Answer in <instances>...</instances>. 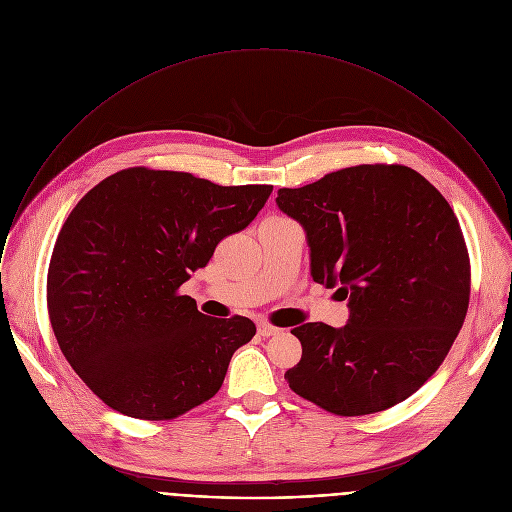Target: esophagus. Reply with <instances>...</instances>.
I'll use <instances>...</instances> for the list:
<instances>
[{
  "label": "esophagus",
  "instance_id": "1",
  "mask_svg": "<svg viewBox=\"0 0 512 512\" xmlns=\"http://www.w3.org/2000/svg\"><path fill=\"white\" fill-rule=\"evenodd\" d=\"M257 332H259V336L267 338V336L277 334L279 328H275V326H271V324H267V322H259V324H257Z\"/></svg>",
  "mask_w": 512,
  "mask_h": 512
}]
</instances>
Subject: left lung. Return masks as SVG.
<instances>
[{"instance_id": "left-lung-1", "label": "left lung", "mask_w": 512, "mask_h": 512, "mask_svg": "<svg viewBox=\"0 0 512 512\" xmlns=\"http://www.w3.org/2000/svg\"><path fill=\"white\" fill-rule=\"evenodd\" d=\"M298 221L316 283L338 287L348 322L291 330L302 360L289 389L342 415L385 411L444 362L468 312L470 259L448 200L407 166L362 164L279 188Z\"/></svg>"}]
</instances>
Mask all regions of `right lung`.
Here are the masks:
<instances>
[{"label":"right lung","mask_w":512,"mask_h":512,"mask_svg":"<svg viewBox=\"0 0 512 512\" xmlns=\"http://www.w3.org/2000/svg\"><path fill=\"white\" fill-rule=\"evenodd\" d=\"M271 190L129 168L72 208L48 267V316L64 358L105 405L162 421L218 393L255 324L208 318L178 289Z\"/></svg>","instance_id":"obj_1"}]
</instances>
